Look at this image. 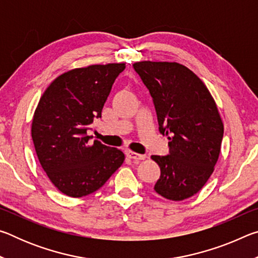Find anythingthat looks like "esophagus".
I'll return each instance as SVG.
<instances>
[{
    "instance_id": "obj_1",
    "label": "esophagus",
    "mask_w": 258,
    "mask_h": 258,
    "mask_svg": "<svg viewBox=\"0 0 258 258\" xmlns=\"http://www.w3.org/2000/svg\"><path fill=\"white\" fill-rule=\"evenodd\" d=\"M126 157L130 159H134V160H142L146 158L145 155H140V154H137V152H133V151H126Z\"/></svg>"
}]
</instances>
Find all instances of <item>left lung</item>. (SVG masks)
Wrapping results in <instances>:
<instances>
[{
  "label": "left lung",
  "instance_id": "1",
  "mask_svg": "<svg viewBox=\"0 0 258 258\" xmlns=\"http://www.w3.org/2000/svg\"><path fill=\"white\" fill-rule=\"evenodd\" d=\"M154 99L159 131L168 137L169 155L151 156L160 167L155 191L181 202L206 184L215 169L223 121L204 82L189 68L167 61L133 63Z\"/></svg>",
  "mask_w": 258,
  "mask_h": 258
}]
</instances>
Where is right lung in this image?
Listing matches in <instances>:
<instances>
[{"mask_svg": "<svg viewBox=\"0 0 258 258\" xmlns=\"http://www.w3.org/2000/svg\"><path fill=\"white\" fill-rule=\"evenodd\" d=\"M125 63L91 64L61 74L47 86L35 109L32 138L49 180L63 195L84 197L100 189L125 156L86 131L101 117L111 86Z\"/></svg>", "mask_w": 258, "mask_h": 258, "instance_id": "obj_1", "label": "right lung"}]
</instances>
